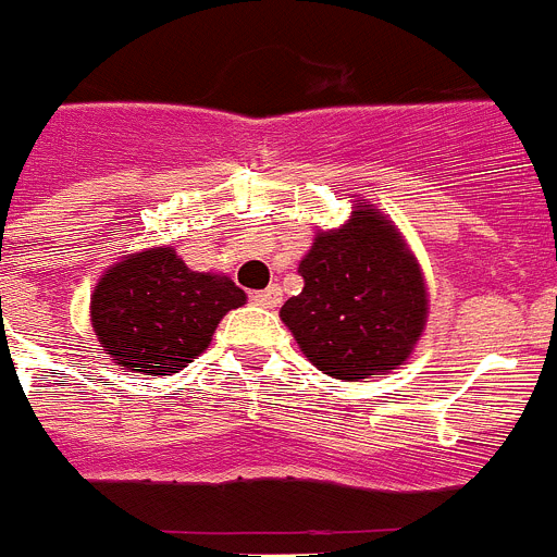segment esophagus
Here are the masks:
<instances>
[{"instance_id":"obj_1","label":"esophagus","mask_w":557,"mask_h":557,"mask_svg":"<svg viewBox=\"0 0 557 557\" xmlns=\"http://www.w3.org/2000/svg\"><path fill=\"white\" fill-rule=\"evenodd\" d=\"M250 298H253V304H259V307L273 309V307H278V304H282V289L273 284V287H268V289H256Z\"/></svg>"}]
</instances>
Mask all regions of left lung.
I'll use <instances>...</instances> for the list:
<instances>
[{
	"label": "left lung",
	"instance_id": "1",
	"mask_svg": "<svg viewBox=\"0 0 557 557\" xmlns=\"http://www.w3.org/2000/svg\"><path fill=\"white\" fill-rule=\"evenodd\" d=\"M298 273L304 289L282 321L318 371L359 382L410 357L426 326V284L382 211L357 206L346 225L314 234Z\"/></svg>",
	"mask_w": 557,
	"mask_h": 557
}]
</instances>
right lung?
Returning a JSON list of instances; mask_svg holds the SVG:
<instances>
[{
    "mask_svg": "<svg viewBox=\"0 0 557 557\" xmlns=\"http://www.w3.org/2000/svg\"><path fill=\"white\" fill-rule=\"evenodd\" d=\"M243 304L228 275L198 273L172 248H150L106 270L91 295V326L116 366L170 376L198 359L223 314Z\"/></svg>",
    "mask_w": 557,
    "mask_h": 557,
    "instance_id": "right-lung-1",
    "label": "right lung"
}]
</instances>
